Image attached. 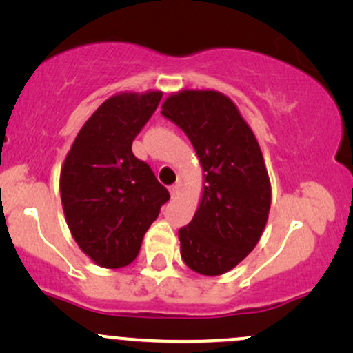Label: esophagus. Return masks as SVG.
Returning <instances> with one entry per match:
<instances>
[{"instance_id": "obj_1", "label": "esophagus", "mask_w": 353, "mask_h": 353, "mask_svg": "<svg viewBox=\"0 0 353 353\" xmlns=\"http://www.w3.org/2000/svg\"><path fill=\"white\" fill-rule=\"evenodd\" d=\"M179 190H181V182H176V184H172L171 188H169V194H171L172 199H176V197L179 196Z\"/></svg>"}]
</instances>
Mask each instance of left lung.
Instances as JSON below:
<instances>
[{"instance_id": "8db88e82", "label": "left lung", "mask_w": 353, "mask_h": 353, "mask_svg": "<svg viewBox=\"0 0 353 353\" xmlns=\"http://www.w3.org/2000/svg\"><path fill=\"white\" fill-rule=\"evenodd\" d=\"M194 145L202 197L179 229L181 257L194 272L216 277L254 250L269 219L270 179L257 137L234 101L214 89H181L163 103Z\"/></svg>"}]
</instances>
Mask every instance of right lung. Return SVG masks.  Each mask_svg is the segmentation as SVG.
Here are the masks:
<instances>
[{
	"instance_id": "obj_1",
	"label": "right lung",
	"mask_w": 353,
	"mask_h": 353,
	"mask_svg": "<svg viewBox=\"0 0 353 353\" xmlns=\"http://www.w3.org/2000/svg\"><path fill=\"white\" fill-rule=\"evenodd\" d=\"M161 98L156 89L108 98L79 129L61 165V204L71 236L104 269L134 261L169 201L152 169L132 154V141Z\"/></svg>"
}]
</instances>
